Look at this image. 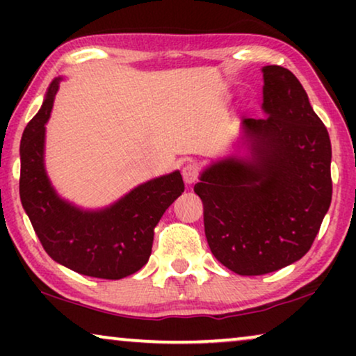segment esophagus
I'll return each instance as SVG.
<instances>
[{"mask_svg":"<svg viewBox=\"0 0 356 356\" xmlns=\"http://www.w3.org/2000/svg\"><path fill=\"white\" fill-rule=\"evenodd\" d=\"M183 179L186 184H193L199 177V167L196 163H186L181 170Z\"/></svg>","mask_w":356,"mask_h":356,"instance_id":"1","label":"esophagus"}]
</instances>
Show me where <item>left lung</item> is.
<instances>
[{"label":"left lung","instance_id":"8db88e82","mask_svg":"<svg viewBox=\"0 0 356 356\" xmlns=\"http://www.w3.org/2000/svg\"><path fill=\"white\" fill-rule=\"evenodd\" d=\"M264 118L241 121L246 155H228L201 173L212 254L240 275H262L309 251L332 199L329 133L295 74L262 67Z\"/></svg>","mask_w":356,"mask_h":356}]
</instances>
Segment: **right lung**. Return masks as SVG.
Masks as SVG:
<instances>
[{"mask_svg":"<svg viewBox=\"0 0 356 356\" xmlns=\"http://www.w3.org/2000/svg\"><path fill=\"white\" fill-rule=\"evenodd\" d=\"M63 77L48 87L38 113L21 139V202L43 250L77 274L118 280L147 264L154 228L181 196V173L173 172L134 188L108 207L86 211L63 199L45 170V124Z\"/></svg>","mask_w":356,"mask_h":356,"instance_id":"obj_1","label":"right lung"}]
</instances>
